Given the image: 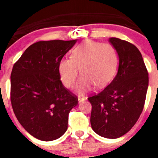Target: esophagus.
<instances>
[{"instance_id":"obj_1","label":"esophagus","mask_w":158,"mask_h":158,"mask_svg":"<svg viewBox=\"0 0 158 158\" xmlns=\"http://www.w3.org/2000/svg\"><path fill=\"white\" fill-rule=\"evenodd\" d=\"M85 100H86V97H85V96H78V102H79V104L84 102Z\"/></svg>"}]
</instances>
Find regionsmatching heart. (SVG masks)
Wrapping results in <instances>:
<instances>
[{
	"mask_svg": "<svg viewBox=\"0 0 158 158\" xmlns=\"http://www.w3.org/2000/svg\"><path fill=\"white\" fill-rule=\"evenodd\" d=\"M118 62V53L111 44L87 40L73 50L71 58L60 60L58 73L64 85L70 89L74 85L81 69L83 76L76 90L85 93L96 85L99 88L107 85L115 76Z\"/></svg>",
	"mask_w": 158,
	"mask_h": 158,
	"instance_id": "1",
	"label": "heart"
}]
</instances>
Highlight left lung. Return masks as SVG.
<instances>
[{
    "label": "left lung",
    "mask_w": 158,
    "mask_h": 158,
    "mask_svg": "<svg viewBox=\"0 0 158 158\" xmlns=\"http://www.w3.org/2000/svg\"><path fill=\"white\" fill-rule=\"evenodd\" d=\"M109 42L118 53V73L103 91L88 100L92 104L93 130L113 139L127 133L139 119L144 107L149 74L135 45L118 38H110Z\"/></svg>",
    "instance_id": "obj_1"
}]
</instances>
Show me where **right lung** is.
I'll list each match as a JSON object with an SVG mask.
<instances>
[{"instance_id": "add662e5", "label": "right lung", "mask_w": 158, "mask_h": 158, "mask_svg": "<svg viewBox=\"0 0 158 158\" xmlns=\"http://www.w3.org/2000/svg\"><path fill=\"white\" fill-rule=\"evenodd\" d=\"M76 42L35 43L12 68V109L22 127L40 140L62 136L68 128L69 111L78 104L77 97L62 85L58 69L59 61Z\"/></svg>"}]
</instances>
